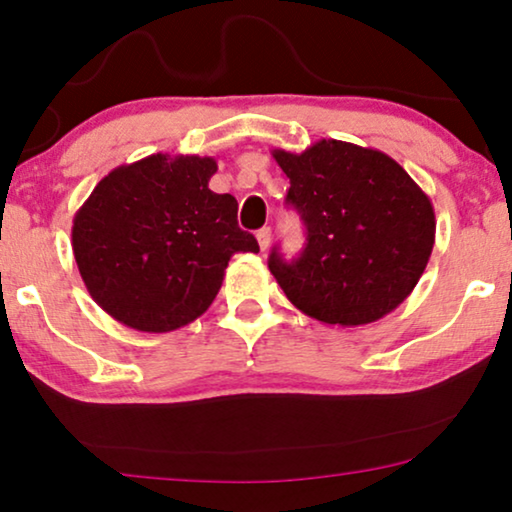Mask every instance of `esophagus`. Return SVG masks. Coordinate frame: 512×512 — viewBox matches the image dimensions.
Segmentation results:
<instances>
[{"instance_id": "esophagus-1", "label": "esophagus", "mask_w": 512, "mask_h": 512, "mask_svg": "<svg viewBox=\"0 0 512 512\" xmlns=\"http://www.w3.org/2000/svg\"><path fill=\"white\" fill-rule=\"evenodd\" d=\"M270 235H272L270 228H261L256 233V240H258V247H261V251H265V249L270 247Z\"/></svg>"}]
</instances>
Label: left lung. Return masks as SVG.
Segmentation results:
<instances>
[{
  "label": "left lung",
  "instance_id": "left-lung-1",
  "mask_svg": "<svg viewBox=\"0 0 512 512\" xmlns=\"http://www.w3.org/2000/svg\"><path fill=\"white\" fill-rule=\"evenodd\" d=\"M272 158L307 228L296 261L270 254L286 298L331 326H363L396 310L436 242L429 195L387 153L340 139H319L303 153L275 149Z\"/></svg>",
  "mask_w": 512,
  "mask_h": 512
}]
</instances>
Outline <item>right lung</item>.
<instances>
[{"mask_svg":"<svg viewBox=\"0 0 512 512\" xmlns=\"http://www.w3.org/2000/svg\"><path fill=\"white\" fill-rule=\"evenodd\" d=\"M214 158L153 153L111 170L79 207L72 249L81 279L109 317L170 333L207 312L230 256L256 254L237 200L214 193Z\"/></svg>","mask_w":512,"mask_h":512,"instance_id":"1","label":"right lung"}]
</instances>
